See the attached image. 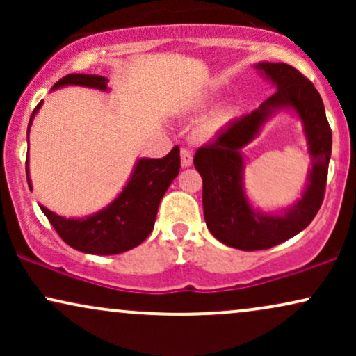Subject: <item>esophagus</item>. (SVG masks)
Instances as JSON below:
<instances>
[{
    "label": "esophagus",
    "mask_w": 356,
    "mask_h": 356,
    "mask_svg": "<svg viewBox=\"0 0 356 356\" xmlns=\"http://www.w3.org/2000/svg\"><path fill=\"white\" fill-rule=\"evenodd\" d=\"M181 165L182 167H191L192 165V154H191V150L181 149Z\"/></svg>",
    "instance_id": "obj_1"
}]
</instances>
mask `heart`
Wrapping results in <instances>:
<instances>
[{"label": "heart", "instance_id": "b5f03b06", "mask_svg": "<svg viewBox=\"0 0 356 356\" xmlns=\"http://www.w3.org/2000/svg\"><path fill=\"white\" fill-rule=\"evenodd\" d=\"M231 117H232V110L229 107L219 108L218 112H214L212 115H209L202 122L201 127H199V134H201L204 138L216 137L220 130L226 127Z\"/></svg>", "mask_w": 356, "mask_h": 356}]
</instances>
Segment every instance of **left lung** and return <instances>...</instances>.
<instances>
[{"instance_id":"left-lung-1","label":"left lung","mask_w":356,"mask_h":356,"mask_svg":"<svg viewBox=\"0 0 356 356\" xmlns=\"http://www.w3.org/2000/svg\"><path fill=\"white\" fill-rule=\"evenodd\" d=\"M254 68L276 92L251 113L232 122L194 155V165L202 177L207 229L222 244L241 251L277 246L312 222L323 202L332 157V130L320 93L312 81L286 63L259 61ZM281 111L302 122L312 162L300 197L286 208L263 211L248 199L243 186L245 158L242 147L250 143Z\"/></svg>"}]
</instances>
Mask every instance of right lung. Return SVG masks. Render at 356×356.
I'll use <instances>...</instances> for the list:
<instances>
[{
  "instance_id": "1",
  "label": "right lung",
  "mask_w": 356,
  "mask_h": 356,
  "mask_svg": "<svg viewBox=\"0 0 356 356\" xmlns=\"http://www.w3.org/2000/svg\"><path fill=\"white\" fill-rule=\"evenodd\" d=\"M108 79L99 75H73L63 76L53 85L51 90L63 87H87L100 92H110L107 87ZM43 102L31 113L26 136H30V127L38 113ZM30 157V155H28ZM26 157V179L30 189V159ZM181 169L179 147H174L162 159H137L129 181L112 202L102 207L93 214L83 218H65L40 204V209L58 236L68 246L87 254H118L138 246L154 229L157 218L159 204L164 197L165 191L177 177Z\"/></svg>"
}]
</instances>
